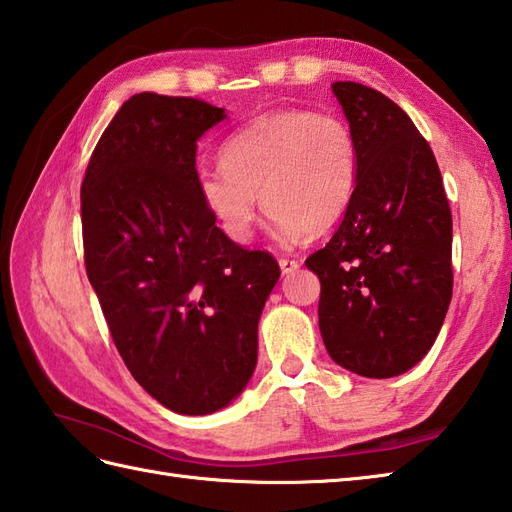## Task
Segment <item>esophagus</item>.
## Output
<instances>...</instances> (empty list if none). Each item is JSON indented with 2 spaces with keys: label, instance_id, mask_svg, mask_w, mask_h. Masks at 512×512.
Segmentation results:
<instances>
[{
  "label": "esophagus",
  "instance_id": "esophagus-1",
  "mask_svg": "<svg viewBox=\"0 0 512 512\" xmlns=\"http://www.w3.org/2000/svg\"><path fill=\"white\" fill-rule=\"evenodd\" d=\"M279 268H281V273H284V275H290V273H295V270L299 268V262H297V259H290V257H281L279 259Z\"/></svg>",
  "mask_w": 512,
  "mask_h": 512
}]
</instances>
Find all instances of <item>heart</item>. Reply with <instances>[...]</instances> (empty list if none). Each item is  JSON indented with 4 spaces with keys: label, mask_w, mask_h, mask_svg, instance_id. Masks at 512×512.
<instances>
[{
    "label": "heart",
    "mask_w": 512,
    "mask_h": 512,
    "mask_svg": "<svg viewBox=\"0 0 512 512\" xmlns=\"http://www.w3.org/2000/svg\"><path fill=\"white\" fill-rule=\"evenodd\" d=\"M358 180V147L341 116L281 110L255 118L222 147V167L200 169L195 187L220 231L242 244L259 200L281 242L339 222Z\"/></svg>",
    "instance_id": "obj_1"
}]
</instances>
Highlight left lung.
Listing matches in <instances>:
<instances>
[{
    "instance_id": "8db88e82",
    "label": "left lung",
    "mask_w": 512,
    "mask_h": 512,
    "mask_svg": "<svg viewBox=\"0 0 512 512\" xmlns=\"http://www.w3.org/2000/svg\"><path fill=\"white\" fill-rule=\"evenodd\" d=\"M358 147V180L325 248L319 330L334 363L365 378L405 374L436 343L453 295V222L436 156L400 107L332 83Z\"/></svg>"
}]
</instances>
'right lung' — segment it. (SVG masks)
<instances>
[{"mask_svg":"<svg viewBox=\"0 0 512 512\" xmlns=\"http://www.w3.org/2000/svg\"><path fill=\"white\" fill-rule=\"evenodd\" d=\"M226 112L136 94L107 125L81 184L85 270L118 354L162 407L206 416L242 394L279 279L264 250L215 226L195 178L198 140Z\"/></svg>","mask_w":512,"mask_h":512,"instance_id":"add662e5","label":"right lung"}]
</instances>
